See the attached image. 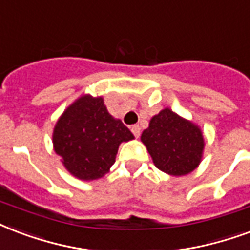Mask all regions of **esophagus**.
<instances>
[{"mask_svg": "<svg viewBox=\"0 0 250 250\" xmlns=\"http://www.w3.org/2000/svg\"><path fill=\"white\" fill-rule=\"evenodd\" d=\"M131 131H132V134H134L136 138H139V136H140V127H139V125H132V127H131Z\"/></svg>", "mask_w": 250, "mask_h": 250, "instance_id": "1", "label": "esophagus"}]
</instances>
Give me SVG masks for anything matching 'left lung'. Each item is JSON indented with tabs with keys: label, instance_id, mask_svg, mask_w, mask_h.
Returning <instances> with one entry per match:
<instances>
[{
	"label": "left lung",
	"instance_id": "8db88e82",
	"mask_svg": "<svg viewBox=\"0 0 250 250\" xmlns=\"http://www.w3.org/2000/svg\"><path fill=\"white\" fill-rule=\"evenodd\" d=\"M140 140L155 167L171 176H186L203 160L205 140L201 128L171 108H163L151 118Z\"/></svg>",
	"mask_w": 250,
	"mask_h": 250
}]
</instances>
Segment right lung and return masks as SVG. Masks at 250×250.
<instances>
[{"mask_svg":"<svg viewBox=\"0 0 250 250\" xmlns=\"http://www.w3.org/2000/svg\"><path fill=\"white\" fill-rule=\"evenodd\" d=\"M134 135L107 110L102 97L83 94L59 116L53 148L74 177L90 182L110 172L123 142Z\"/></svg>","mask_w":250,"mask_h":250,"instance_id":"right-lung-1","label":"right lung"}]
</instances>
